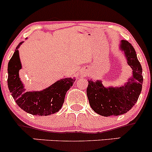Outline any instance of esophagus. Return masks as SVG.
Returning <instances> with one entry per match:
<instances>
[{
    "label": "esophagus",
    "instance_id": "esophagus-1",
    "mask_svg": "<svg viewBox=\"0 0 152 152\" xmlns=\"http://www.w3.org/2000/svg\"><path fill=\"white\" fill-rule=\"evenodd\" d=\"M80 75H81V76L85 75V72H80Z\"/></svg>",
    "mask_w": 152,
    "mask_h": 152
}]
</instances>
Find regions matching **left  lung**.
Instances as JSON below:
<instances>
[{"instance_id": "obj_1", "label": "left lung", "mask_w": 152, "mask_h": 152, "mask_svg": "<svg viewBox=\"0 0 152 152\" xmlns=\"http://www.w3.org/2000/svg\"><path fill=\"white\" fill-rule=\"evenodd\" d=\"M119 50L124 53L132 75L126 82L119 86H104L101 80H88L87 96L91 107L102 116L122 115L128 112L137 102L143 84L142 67L134 48L127 41L122 40Z\"/></svg>"}]
</instances>
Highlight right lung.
Returning <instances> with one entry per match:
<instances>
[{
  "label": "right lung",
  "mask_w": 152,
  "mask_h": 152,
  "mask_svg": "<svg viewBox=\"0 0 152 152\" xmlns=\"http://www.w3.org/2000/svg\"><path fill=\"white\" fill-rule=\"evenodd\" d=\"M16 48L8 64V87L19 107L26 112L36 115H49L61 108L66 91L73 85L75 77H66L41 91H26L20 77L22 69L19 48Z\"/></svg>",
  "instance_id": "obj_1"
}]
</instances>
